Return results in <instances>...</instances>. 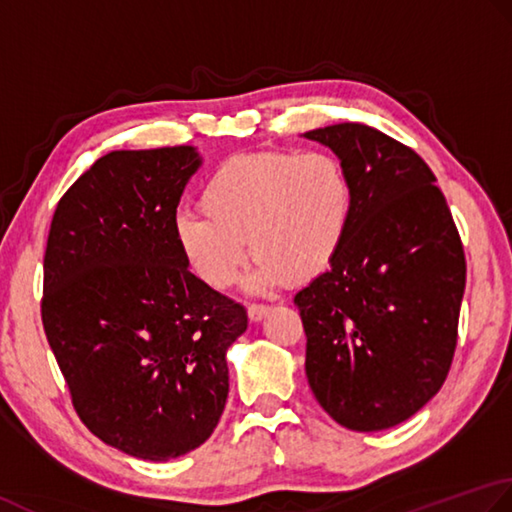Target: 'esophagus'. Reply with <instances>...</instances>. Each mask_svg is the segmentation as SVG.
Returning a JSON list of instances; mask_svg holds the SVG:
<instances>
[{"label":"esophagus","instance_id":"1","mask_svg":"<svg viewBox=\"0 0 512 512\" xmlns=\"http://www.w3.org/2000/svg\"><path fill=\"white\" fill-rule=\"evenodd\" d=\"M269 311H271V307H267V305H252L247 309V316L252 322H260L269 314Z\"/></svg>","mask_w":512,"mask_h":512}]
</instances>
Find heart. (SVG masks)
<instances>
[{"instance_id": "heart-1", "label": "heart", "mask_w": 512, "mask_h": 512, "mask_svg": "<svg viewBox=\"0 0 512 512\" xmlns=\"http://www.w3.org/2000/svg\"><path fill=\"white\" fill-rule=\"evenodd\" d=\"M201 205L203 212H179L172 221L187 269L207 287H232L249 238L258 258L247 287L267 291L333 263L351 225L353 187L327 152H252L210 176Z\"/></svg>"}]
</instances>
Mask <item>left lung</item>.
I'll list each match as a JSON object with an SVG mask.
<instances>
[{"mask_svg": "<svg viewBox=\"0 0 512 512\" xmlns=\"http://www.w3.org/2000/svg\"><path fill=\"white\" fill-rule=\"evenodd\" d=\"M302 137L336 154L353 187L338 256L294 298L309 387L344 429H391L420 411L451 369L466 287L460 234L411 148L364 123Z\"/></svg>", "mask_w": 512, "mask_h": 512, "instance_id": "1", "label": "left lung"}]
</instances>
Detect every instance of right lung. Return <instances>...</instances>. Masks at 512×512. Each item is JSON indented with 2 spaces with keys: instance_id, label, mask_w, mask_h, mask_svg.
I'll return each mask as SVG.
<instances>
[{
  "instance_id": "obj_1",
  "label": "right lung",
  "mask_w": 512,
  "mask_h": 512,
  "mask_svg": "<svg viewBox=\"0 0 512 512\" xmlns=\"http://www.w3.org/2000/svg\"><path fill=\"white\" fill-rule=\"evenodd\" d=\"M201 154L117 150L52 216L41 320L81 422L148 462L201 446L229 393L225 353L247 311L201 283L172 236Z\"/></svg>"
}]
</instances>
